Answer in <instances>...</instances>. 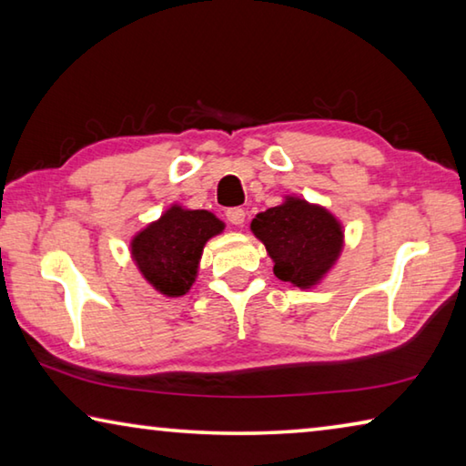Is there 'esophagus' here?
<instances>
[{"label": "esophagus", "mask_w": 466, "mask_h": 466, "mask_svg": "<svg viewBox=\"0 0 466 466\" xmlns=\"http://www.w3.org/2000/svg\"><path fill=\"white\" fill-rule=\"evenodd\" d=\"M226 218L232 226H242L244 218H247V211H244L242 208H230L226 211Z\"/></svg>", "instance_id": "1"}]
</instances>
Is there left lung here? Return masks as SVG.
I'll return each mask as SVG.
<instances>
[{
	"mask_svg": "<svg viewBox=\"0 0 466 466\" xmlns=\"http://www.w3.org/2000/svg\"><path fill=\"white\" fill-rule=\"evenodd\" d=\"M250 230L273 258V273L299 289L317 286L343 248L341 222L299 197H286L278 208L257 214Z\"/></svg>",
	"mask_w": 466,
	"mask_h": 466,
	"instance_id": "obj_1",
	"label": "left lung"
}]
</instances>
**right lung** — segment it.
<instances>
[{
    "mask_svg": "<svg viewBox=\"0 0 466 466\" xmlns=\"http://www.w3.org/2000/svg\"><path fill=\"white\" fill-rule=\"evenodd\" d=\"M224 230L211 211L172 205L131 240V257L147 283L168 298L185 296L197 278L205 242Z\"/></svg>",
    "mask_w": 466,
    "mask_h": 466,
    "instance_id": "add662e5",
    "label": "right lung"
}]
</instances>
